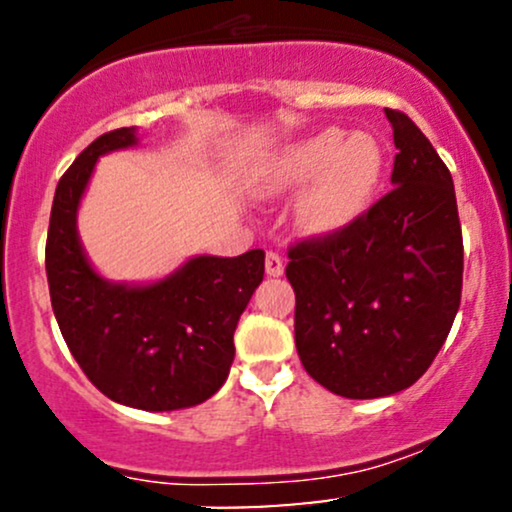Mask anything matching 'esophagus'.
<instances>
[{"instance_id":"obj_1","label":"esophagus","mask_w":512,"mask_h":512,"mask_svg":"<svg viewBox=\"0 0 512 512\" xmlns=\"http://www.w3.org/2000/svg\"><path fill=\"white\" fill-rule=\"evenodd\" d=\"M264 269H267L269 276H281L284 274V257H281L279 252L269 250L267 260H264Z\"/></svg>"}]
</instances>
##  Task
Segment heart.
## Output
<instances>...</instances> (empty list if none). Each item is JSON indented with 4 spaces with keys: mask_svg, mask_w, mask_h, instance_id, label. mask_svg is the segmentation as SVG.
Wrapping results in <instances>:
<instances>
[{
    "mask_svg": "<svg viewBox=\"0 0 512 512\" xmlns=\"http://www.w3.org/2000/svg\"><path fill=\"white\" fill-rule=\"evenodd\" d=\"M383 173V151L368 134L330 127L286 146L260 173L264 192L296 190L298 221L310 233H337L368 209Z\"/></svg>",
    "mask_w": 512,
    "mask_h": 512,
    "instance_id": "b5f03b06",
    "label": "heart"
}]
</instances>
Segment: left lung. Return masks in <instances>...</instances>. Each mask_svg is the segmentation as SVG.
Wrapping results in <instances>:
<instances>
[{"instance_id": "left-lung-1", "label": "left lung", "mask_w": 512, "mask_h": 512, "mask_svg": "<svg viewBox=\"0 0 512 512\" xmlns=\"http://www.w3.org/2000/svg\"><path fill=\"white\" fill-rule=\"evenodd\" d=\"M392 190L351 226L289 248L296 349L349 399L407 390L448 339L462 296V228L448 166L407 115L385 108Z\"/></svg>"}]
</instances>
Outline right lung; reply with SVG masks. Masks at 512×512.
<instances>
[{
  "label": "right lung",
  "mask_w": 512,
  "mask_h": 512,
  "mask_svg": "<svg viewBox=\"0 0 512 512\" xmlns=\"http://www.w3.org/2000/svg\"><path fill=\"white\" fill-rule=\"evenodd\" d=\"M134 144V127L105 132L57 182L45 269L57 325L86 378L125 407L175 411L226 383L233 332L264 276V252L195 257L149 286L98 276L79 243L76 209L98 156Z\"/></svg>",
  "instance_id": "obj_1"
}]
</instances>
